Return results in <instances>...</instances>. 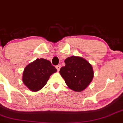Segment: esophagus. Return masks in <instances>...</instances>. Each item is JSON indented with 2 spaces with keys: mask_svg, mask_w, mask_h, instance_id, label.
Here are the masks:
<instances>
[{
  "mask_svg": "<svg viewBox=\"0 0 123 123\" xmlns=\"http://www.w3.org/2000/svg\"><path fill=\"white\" fill-rule=\"evenodd\" d=\"M56 68H57V70H60V68H61V65L59 64V65H58L56 66Z\"/></svg>",
  "mask_w": 123,
  "mask_h": 123,
  "instance_id": "1",
  "label": "esophagus"
}]
</instances>
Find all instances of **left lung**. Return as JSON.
<instances>
[{
  "instance_id": "8db88e82",
  "label": "left lung",
  "mask_w": 123,
  "mask_h": 123,
  "mask_svg": "<svg viewBox=\"0 0 123 123\" xmlns=\"http://www.w3.org/2000/svg\"><path fill=\"white\" fill-rule=\"evenodd\" d=\"M65 63L60 73L69 88L77 92L87 88L94 76L91 65L85 59L76 56L66 58Z\"/></svg>"
}]
</instances>
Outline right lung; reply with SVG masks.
I'll use <instances>...</instances> for the list:
<instances>
[{"label": "right lung", "instance_id": "obj_1", "mask_svg": "<svg viewBox=\"0 0 123 123\" xmlns=\"http://www.w3.org/2000/svg\"><path fill=\"white\" fill-rule=\"evenodd\" d=\"M57 71L50 61L36 59L25 67L22 81L31 91H37L46 85L50 76Z\"/></svg>", "mask_w": 123, "mask_h": 123}]
</instances>
